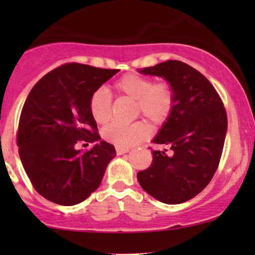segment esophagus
Listing matches in <instances>:
<instances>
[{
    "instance_id": "34e87169",
    "label": "esophagus",
    "mask_w": 255,
    "mask_h": 255,
    "mask_svg": "<svg viewBox=\"0 0 255 255\" xmlns=\"http://www.w3.org/2000/svg\"><path fill=\"white\" fill-rule=\"evenodd\" d=\"M128 151H129V150H128V148L116 147V154H118V156H121V154H125V153H127Z\"/></svg>"
}]
</instances>
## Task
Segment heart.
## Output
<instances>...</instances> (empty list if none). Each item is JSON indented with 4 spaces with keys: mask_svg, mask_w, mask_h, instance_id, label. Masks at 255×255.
<instances>
[{
    "mask_svg": "<svg viewBox=\"0 0 255 255\" xmlns=\"http://www.w3.org/2000/svg\"><path fill=\"white\" fill-rule=\"evenodd\" d=\"M113 91L118 97L134 101L133 116L144 118L153 126L165 124L175 107V90L166 80L153 83L151 78L142 75L125 74L113 84ZM89 110L96 124L105 125L113 114V99L104 89H97L89 98ZM148 130L144 122L136 121L130 125L113 124L105 127L102 135L105 141L116 147L128 148L139 144L147 137Z\"/></svg>",
    "mask_w": 255,
    "mask_h": 255,
    "instance_id": "obj_1",
    "label": "heart"
}]
</instances>
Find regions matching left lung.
Returning <instances> with one entry per match:
<instances>
[{
  "label": "left lung",
  "mask_w": 255,
  "mask_h": 255,
  "mask_svg": "<svg viewBox=\"0 0 255 255\" xmlns=\"http://www.w3.org/2000/svg\"><path fill=\"white\" fill-rule=\"evenodd\" d=\"M140 72L166 79L176 101L153 139L169 150L152 151L151 165L137 172V181L162 203H184L203 191L217 170L228 128L227 111L213 85L189 64L169 60Z\"/></svg>",
  "instance_id": "obj_1"
}]
</instances>
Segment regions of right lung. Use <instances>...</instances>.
Wrapping results in <instances>:
<instances>
[{"instance_id":"1","label":"right lung","mask_w":255,"mask_h":255,"mask_svg":"<svg viewBox=\"0 0 255 255\" xmlns=\"http://www.w3.org/2000/svg\"><path fill=\"white\" fill-rule=\"evenodd\" d=\"M81 63H64L45 74L26 98L16 131L22 165L32 186L49 201L72 206L102 182L115 147L99 141L89 110L91 93L115 75ZM78 143L94 146L77 150Z\"/></svg>"}]
</instances>
